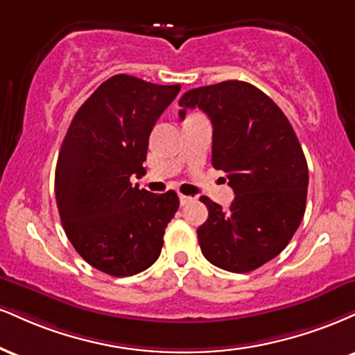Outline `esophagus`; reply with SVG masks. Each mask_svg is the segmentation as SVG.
<instances>
[{"instance_id":"esophagus-1","label":"esophagus","mask_w":355,"mask_h":355,"mask_svg":"<svg viewBox=\"0 0 355 355\" xmlns=\"http://www.w3.org/2000/svg\"><path fill=\"white\" fill-rule=\"evenodd\" d=\"M191 200H193V198H191V196H187V195H180V203H182V205H187V203H190V202H191Z\"/></svg>"}]
</instances>
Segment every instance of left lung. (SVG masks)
<instances>
[{
  "label": "left lung",
  "instance_id": "1",
  "mask_svg": "<svg viewBox=\"0 0 355 355\" xmlns=\"http://www.w3.org/2000/svg\"><path fill=\"white\" fill-rule=\"evenodd\" d=\"M202 109L213 125L211 164L234 191L230 208L202 196L208 218L196 230L205 258L221 270L250 272L291 241L306 210L307 162L296 132L270 97L243 80L205 85L178 101Z\"/></svg>",
  "mask_w": 355,
  "mask_h": 355
}]
</instances>
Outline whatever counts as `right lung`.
Masks as SVG:
<instances>
[{
    "instance_id": "right-lung-1",
    "label": "right lung",
    "mask_w": 355,
    "mask_h": 355,
    "mask_svg": "<svg viewBox=\"0 0 355 355\" xmlns=\"http://www.w3.org/2000/svg\"><path fill=\"white\" fill-rule=\"evenodd\" d=\"M178 92L180 84L112 76L80 105L62 140L54 178L62 228L105 275H137L160 256L178 196L140 190L130 178L145 175L148 137Z\"/></svg>"
}]
</instances>
